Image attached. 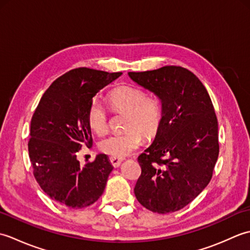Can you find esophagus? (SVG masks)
Returning <instances> with one entry per match:
<instances>
[{"label":"esophagus","instance_id":"esophagus-1","mask_svg":"<svg viewBox=\"0 0 250 250\" xmlns=\"http://www.w3.org/2000/svg\"><path fill=\"white\" fill-rule=\"evenodd\" d=\"M122 160H124V159H122V158H116V157H110L109 158L110 163L113 164L115 167H118L120 166V163L122 162Z\"/></svg>","mask_w":250,"mask_h":250}]
</instances>
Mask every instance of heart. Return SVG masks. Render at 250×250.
Instances as JSON below:
<instances>
[{
	"label": "heart",
	"mask_w": 250,
	"mask_h": 250,
	"mask_svg": "<svg viewBox=\"0 0 250 250\" xmlns=\"http://www.w3.org/2000/svg\"><path fill=\"white\" fill-rule=\"evenodd\" d=\"M110 108L116 113H125L126 130L113 133L100 142L101 151L116 158H124L137 149L142 144V133L146 139H152L160 130L163 120V105L155 97H146L142 89L132 86H119L108 93ZM88 124L99 135L108 129V115L102 103L93 99L88 108Z\"/></svg>",
	"instance_id": "obj_1"
}]
</instances>
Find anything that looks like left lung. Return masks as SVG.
Here are the masks:
<instances>
[{
	"mask_svg": "<svg viewBox=\"0 0 250 250\" xmlns=\"http://www.w3.org/2000/svg\"><path fill=\"white\" fill-rule=\"evenodd\" d=\"M160 99L163 120L155 141L139 156L137 201L153 213L184 208L210 182L219 155L218 121L209 94L192 72L167 65L129 72Z\"/></svg>",
	"mask_w": 250,
	"mask_h": 250,
	"instance_id": "8db88e82",
	"label": "left lung"
}]
</instances>
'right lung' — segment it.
Returning <instances> with one entry per match:
<instances>
[{"label":"right lung","instance_id":"right-lung-1","mask_svg":"<svg viewBox=\"0 0 250 250\" xmlns=\"http://www.w3.org/2000/svg\"><path fill=\"white\" fill-rule=\"evenodd\" d=\"M122 73L79 67L57 78L46 90L31 119L29 156L44 192L68 208H83L98 201L113 171L100 153L83 167L76 159L82 147L92 146L88 108L101 89Z\"/></svg>","mask_w":250,"mask_h":250}]
</instances>
